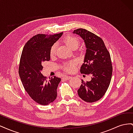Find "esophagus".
Here are the masks:
<instances>
[{
  "label": "esophagus",
  "instance_id": "obj_1",
  "mask_svg": "<svg viewBox=\"0 0 133 133\" xmlns=\"http://www.w3.org/2000/svg\"><path fill=\"white\" fill-rule=\"evenodd\" d=\"M71 78V77L70 76H68V75H65L63 77V79H65V80H69Z\"/></svg>",
  "mask_w": 133,
  "mask_h": 133
}]
</instances>
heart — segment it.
<instances>
[{"instance_id": "obj_1", "label": "heart", "mask_w": 133, "mask_h": 133, "mask_svg": "<svg viewBox=\"0 0 133 133\" xmlns=\"http://www.w3.org/2000/svg\"><path fill=\"white\" fill-rule=\"evenodd\" d=\"M64 43L69 47L71 50H75L79 46L80 41L79 39L75 37V36H68L64 39ZM57 44H54L50 48V55L51 57H54L56 54L57 52ZM76 66V63L75 62H71L69 63H66L63 65L62 68L64 70L68 72L73 71L75 70V68Z\"/></svg>"}]
</instances>
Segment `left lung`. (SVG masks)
Masks as SVG:
<instances>
[{
	"instance_id": "left-lung-1",
	"label": "left lung",
	"mask_w": 133,
	"mask_h": 133,
	"mask_svg": "<svg viewBox=\"0 0 133 133\" xmlns=\"http://www.w3.org/2000/svg\"><path fill=\"white\" fill-rule=\"evenodd\" d=\"M73 33L81 37L87 48L80 73L92 75L90 82L82 80L78 94L84 101L93 103L103 97L109 86L112 71L110 55L98 36L82 28L74 30Z\"/></svg>"
}]
</instances>
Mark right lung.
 Here are the masks:
<instances>
[{"mask_svg":"<svg viewBox=\"0 0 133 133\" xmlns=\"http://www.w3.org/2000/svg\"><path fill=\"white\" fill-rule=\"evenodd\" d=\"M63 32L54 35L37 34L30 39L23 48L19 74L25 90L39 104L46 105L57 96V88L61 79L46 77L41 73L43 64L50 59L51 46L61 37Z\"/></svg>","mask_w":133,"mask_h":133,"instance_id":"obj_1","label":"right lung"}]
</instances>
